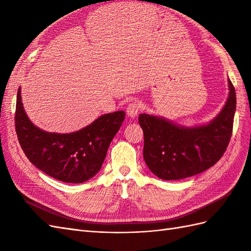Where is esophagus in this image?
I'll use <instances>...</instances> for the list:
<instances>
[{"mask_svg":"<svg viewBox=\"0 0 251 251\" xmlns=\"http://www.w3.org/2000/svg\"><path fill=\"white\" fill-rule=\"evenodd\" d=\"M141 110V105L139 101H132L126 108L127 115L129 118H136Z\"/></svg>","mask_w":251,"mask_h":251,"instance_id":"obj_1","label":"esophagus"}]
</instances>
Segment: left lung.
I'll return each mask as SVG.
<instances>
[{
    "instance_id": "obj_1",
    "label": "left lung",
    "mask_w": 251,
    "mask_h": 251,
    "mask_svg": "<svg viewBox=\"0 0 251 251\" xmlns=\"http://www.w3.org/2000/svg\"><path fill=\"white\" fill-rule=\"evenodd\" d=\"M229 94L222 110L208 123L183 126L163 117L141 113L143 158L153 175L163 180L194 176L213 166L227 150L232 134L236 95L228 78Z\"/></svg>"
}]
</instances>
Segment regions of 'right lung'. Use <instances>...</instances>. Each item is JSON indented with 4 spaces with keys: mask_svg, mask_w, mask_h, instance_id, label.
Segmentation results:
<instances>
[{
    "mask_svg": "<svg viewBox=\"0 0 251 251\" xmlns=\"http://www.w3.org/2000/svg\"><path fill=\"white\" fill-rule=\"evenodd\" d=\"M124 119L125 112L121 110L102 114L74 132H49L29 120L21 87L18 89L15 122L21 149L36 168L63 182L81 183L98 174Z\"/></svg>",
    "mask_w": 251,
    "mask_h": 251,
    "instance_id": "add662e5",
    "label": "right lung"
}]
</instances>
